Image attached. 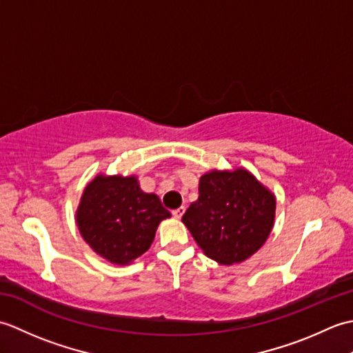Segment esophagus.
<instances>
[{"label":"esophagus","mask_w":353,"mask_h":353,"mask_svg":"<svg viewBox=\"0 0 353 353\" xmlns=\"http://www.w3.org/2000/svg\"><path fill=\"white\" fill-rule=\"evenodd\" d=\"M183 214H185V208L183 206L179 208V209H174V211H172V216H174V219H182Z\"/></svg>","instance_id":"34e87169"}]
</instances>
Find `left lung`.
Returning a JSON list of instances; mask_svg holds the SVG:
<instances>
[{
  "label": "left lung",
  "instance_id": "1",
  "mask_svg": "<svg viewBox=\"0 0 353 353\" xmlns=\"http://www.w3.org/2000/svg\"><path fill=\"white\" fill-rule=\"evenodd\" d=\"M276 197L249 170H211L200 177L199 199L182 221L208 258L239 264L256 253L272 232Z\"/></svg>",
  "mask_w": 353,
  "mask_h": 353
}]
</instances>
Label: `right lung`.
<instances>
[{"label": "right lung", "instance_id": "add662e5", "mask_svg": "<svg viewBox=\"0 0 353 353\" xmlns=\"http://www.w3.org/2000/svg\"><path fill=\"white\" fill-rule=\"evenodd\" d=\"M171 214L137 176L100 172L80 197L76 223L81 238L110 264L129 265L152 245L156 229Z\"/></svg>", "mask_w": 353, "mask_h": 353}]
</instances>
